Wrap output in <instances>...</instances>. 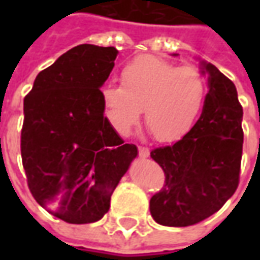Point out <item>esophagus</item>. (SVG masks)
Here are the masks:
<instances>
[{"instance_id": "1", "label": "esophagus", "mask_w": 260, "mask_h": 260, "mask_svg": "<svg viewBox=\"0 0 260 260\" xmlns=\"http://www.w3.org/2000/svg\"><path fill=\"white\" fill-rule=\"evenodd\" d=\"M138 150H139V156H141V157H143V158L149 157V149H147V147L139 146V149H138Z\"/></svg>"}]
</instances>
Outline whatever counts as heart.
I'll use <instances>...</instances> for the list:
<instances>
[{
	"label": "heart",
	"instance_id": "b5f03b06",
	"mask_svg": "<svg viewBox=\"0 0 260 260\" xmlns=\"http://www.w3.org/2000/svg\"><path fill=\"white\" fill-rule=\"evenodd\" d=\"M206 82L193 65L177 67L154 55H141L121 69L119 86L102 90L106 117L126 135L141 118L161 142L177 141L191 129L203 107Z\"/></svg>",
	"mask_w": 260,
	"mask_h": 260
}]
</instances>
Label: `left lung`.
<instances>
[{"label": "left lung", "instance_id": "8db88e82", "mask_svg": "<svg viewBox=\"0 0 260 260\" xmlns=\"http://www.w3.org/2000/svg\"><path fill=\"white\" fill-rule=\"evenodd\" d=\"M202 64L209 91L201 118L174 145L150 152L166 177L150 199L152 217L161 225L201 223L220 210L240 184L242 106L234 83L214 65Z\"/></svg>", "mask_w": 260, "mask_h": 260}]
</instances>
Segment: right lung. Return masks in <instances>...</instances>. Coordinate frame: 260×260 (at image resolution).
Masks as SVG:
<instances>
[{
    "label": "right lung",
    "instance_id": "add662e5",
    "mask_svg": "<svg viewBox=\"0 0 260 260\" xmlns=\"http://www.w3.org/2000/svg\"><path fill=\"white\" fill-rule=\"evenodd\" d=\"M117 48L80 44L36 76L23 100L20 153L27 186L42 207L71 224L94 223L138 149L104 115L100 87Z\"/></svg>",
    "mask_w": 260,
    "mask_h": 260
}]
</instances>
